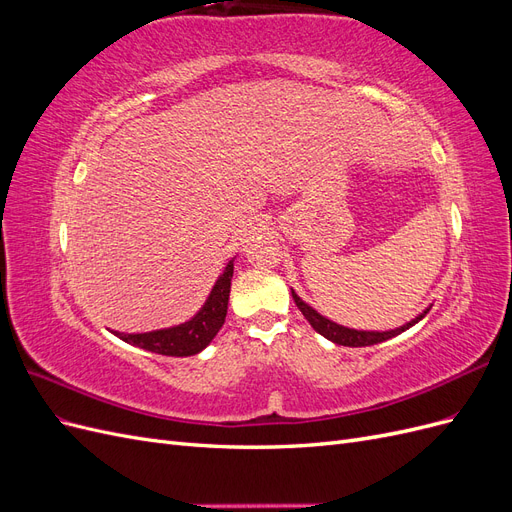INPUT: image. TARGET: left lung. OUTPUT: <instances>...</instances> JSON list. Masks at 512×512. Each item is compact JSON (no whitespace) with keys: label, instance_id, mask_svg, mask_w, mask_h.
<instances>
[{"label":"left lung","instance_id":"8db88e82","mask_svg":"<svg viewBox=\"0 0 512 512\" xmlns=\"http://www.w3.org/2000/svg\"><path fill=\"white\" fill-rule=\"evenodd\" d=\"M292 299H294V303H297V307L301 309V314L307 318V322L312 324V327L322 335V337H327V339H331L333 344H339V346H352V348H359V346H374V344H380V342H386V339H391V337H395V335H399V333H404L406 329H410V327H414V324L421 320V318H425V314H421L418 318H414L412 322H408V324H404V327L401 329H395V331H384V333H376V331H354V329H346V327H339V324H335V322H331V320H327V318H322L316 309H312L309 307L307 303H303L297 294H294V290H292Z\"/></svg>","mask_w":512,"mask_h":512}]
</instances>
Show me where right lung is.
I'll list each match as a JSON object with an SVG mask.
<instances>
[{
  "label": "right lung",
  "instance_id": "add662e5",
  "mask_svg": "<svg viewBox=\"0 0 512 512\" xmlns=\"http://www.w3.org/2000/svg\"><path fill=\"white\" fill-rule=\"evenodd\" d=\"M232 260L226 265L220 280L215 282L207 303L203 309L185 324L173 329H162V331H151V333H115L119 339L128 344H134L149 352H158L166 356H192L198 354L203 348L211 344V339L218 335L222 324L226 320V309H228V294H230V280H232Z\"/></svg>",
  "mask_w": 512,
  "mask_h": 512
}]
</instances>
